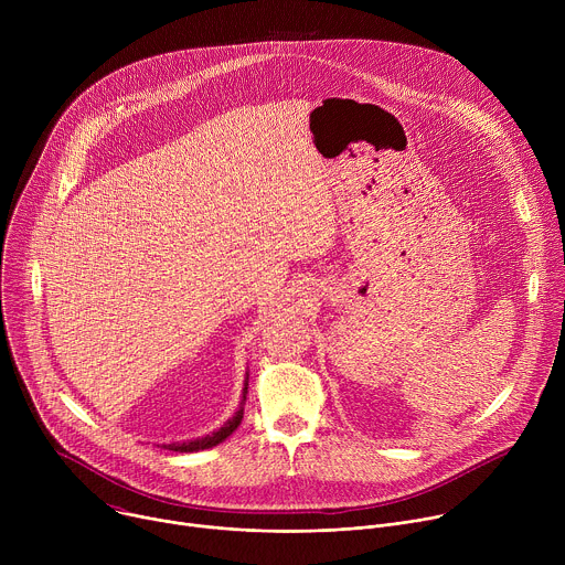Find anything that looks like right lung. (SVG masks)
<instances>
[{
	"mask_svg": "<svg viewBox=\"0 0 565 565\" xmlns=\"http://www.w3.org/2000/svg\"><path fill=\"white\" fill-rule=\"evenodd\" d=\"M246 393H248V373H246V382H244V391H241V405L236 409V414L216 431L203 436V438H196V440H183V443H172V445H163L166 449L170 451H181V454H190V451H201V449H210V447H216L218 443H223L238 425H241V418H244V405H246Z\"/></svg>",
	"mask_w": 565,
	"mask_h": 565,
	"instance_id": "obj_1",
	"label": "right lung"
}]
</instances>
